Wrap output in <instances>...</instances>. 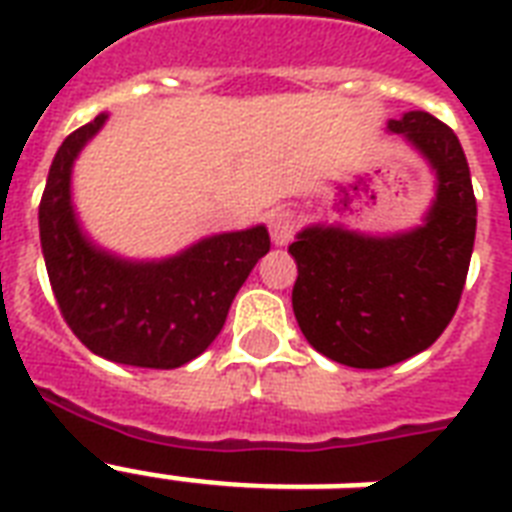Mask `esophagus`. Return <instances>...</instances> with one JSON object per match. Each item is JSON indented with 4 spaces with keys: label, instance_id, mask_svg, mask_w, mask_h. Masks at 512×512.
Returning a JSON list of instances; mask_svg holds the SVG:
<instances>
[{
    "label": "esophagus",
    "instance_id": "esophagus-1",
    "mask_svg": "<svg viewBox=\"0 0 512 512\" xmlns=\"http://www.w3.org/2000/svg\"><path fill=\"white\" fill-rule=\"evenodd\" d=\"M268 231L273 244H289L297 231V215L289 207H276L268 212Z\"/></svg>",
    "mask_w": 512,
    "mask_h": 512
}]
</instances>
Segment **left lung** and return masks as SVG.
I'll use <instances>...</instances> for the list:
<instances>
[{"instance_id":"8db88e82","label":"left lung","mask_w":512,"mask_h":512,"mask_svg":"<svg viewBox=\"0 0 512 512\" xmlns=\"http://www.w3.org/2000/svg\"><path fill=\"white\" fill-rule=\"evenodd\" d=\"M388 127L436 170L428 223L393 239L305 228L289 244L297 263L292 308L305 340L356 369L393 366L441 337L460 305L476 241L470 167L452 127L425 111Z\"/></svg>"}]
</instances>
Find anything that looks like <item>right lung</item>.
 I'll list each match as a JSON object with an SVG mask.
<instances>
[{
  "label": "right lung",
  "instance_id": "obj_1",
  "mask_svg": "<svg viewBox=\"0 0 512 512\" xmlns=\"http://www.w3.org/2000/svg\"><path fill=\"white\" fill-rule=\"evenodd\" d=\"M98 114L63 140L39 201L44 265L60 316L98 356L116 364L175 369L212 345L233 297L271 249L263 225L220 233L162 263H124L79 233L71 164L103 127Z\"/></svg>",
  "mask_w": 512,
  "mask_h": 512
}]
</instances>
